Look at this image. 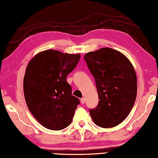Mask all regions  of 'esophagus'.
Masks as SVG:
<instances>
[{
    "instance_id": "esophagus-1",
    "label": "esophagus",
    "mask_w": 158,
    "mask_h": 158,
    "mask_svg": "<svg viewBox=\"0 0 158 158\" xmlns=\"http://www.w3.org/2000/svg\"><path fill=\"white\" fill-rule=\"evenodd\" d=\"M85 99L84 98H82L81 99V103H82V104H84V103H85Z\"/></svg>"
}]
</instances>
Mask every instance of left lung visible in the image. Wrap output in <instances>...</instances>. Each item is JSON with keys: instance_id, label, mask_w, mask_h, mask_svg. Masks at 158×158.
I'll return each mask as SVG.
<instances>
[{"instance_id": "left-lung-1", "label": "left lung", "mask_w": 158, "mask_h": 158, "mask_svg": "<svg viewBox=\"0 0 158 158\" xmlns=\"http://www.w3.org/2000/svg\"><path fill=\"white\" fill-rule=\"evenodd\" d=\"M95 77L99 98L90 110L95 125L103 128L117 126L127 117L137 96V77L125 55L110 48L89 52L84 56Z\"/></svg>"}]
</instances>
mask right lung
Segmentation results:
<instances>
[{"instance_id":"add662e5","label":"right lung","mask_w":158,"mask_h":158,"mask_svg":"<svg viewBox=\"0 0 158 158\" xmlns=\"http://www.w3.org/2000/svg\"><path fill=\"white\" fill-rule=\"evenodd\" d=\"M80 58V54L46 50L36 54L27 65L23 79L27 106L48 129L63 130L72 122L80 100L72 95L66 76Z\"/></svg>"}]
</instances>
